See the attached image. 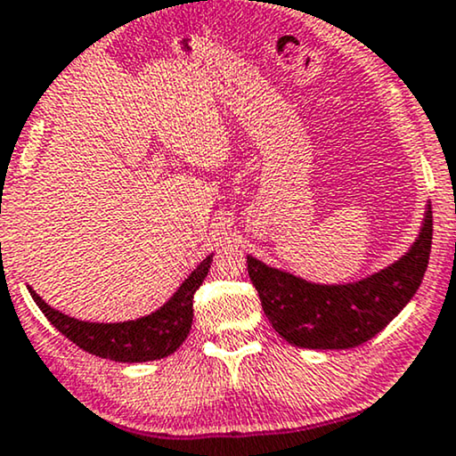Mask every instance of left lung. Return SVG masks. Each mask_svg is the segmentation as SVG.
Listing matches in <instances>:
<instances>
[{
	"instance_id": "left-lung-1",
	"label": "left lung",
	"mask_w": 456,
	"mask_h": 456,
	"mask_svg": "<svg viewBox=\"0 0 456 456\" xmlns=\"http://www.w3.org/2000/svg\"><path fill=\"white\" fill-rule=\"evenodd\" d=\"M431 234L434 217L429 209L411 251L354 285H312L268 268L251 256H247V270L272 329L282 339L310 350H347L386 329L417 293L428 270Z\"/></svg>"
}]
</instances>
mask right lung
I'll use <instances>...</instances> for the list:
<instances>
[{
  "mask_svg": "<svg viewBox=\"0 0 456 456\" xmlns=\"http://www.w3.org/2000/svg\"><path fill=\"white\" fill-rule=\"evenodd\" d=\"M211 259L214 257L209 256L199 264V268L182 282V287L161 310L129 322L102 324L77 321L47 305L33 289H28V293L47 321L81 350L117 362H146L174 354L191 333L192 295L203 285Z\"/></svg>",
  "mask_w": 456,
  "mask_h": 456,
  "instance_id": "obj_1",
  "label": "right lung"
}]
</instances>
